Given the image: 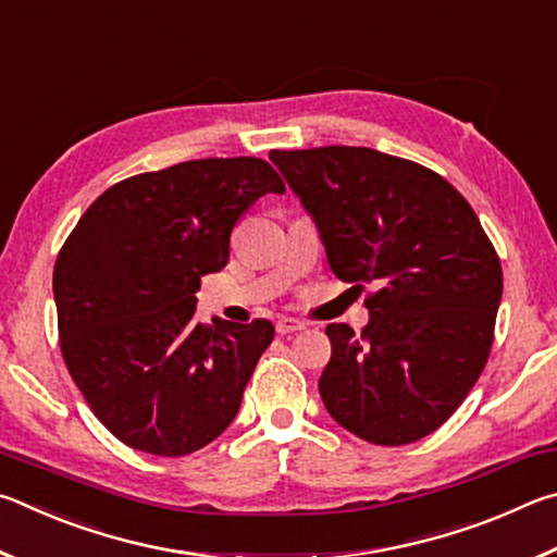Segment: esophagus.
<instances>
[{
    "mask_svg": "<svg viewBox=\"0 0 557 557\" xmlns=\"http://www.w3.org/2000/svg\"><path fill=\"white\" fill-rule=\"evenodd\" d=\"M275 329H277V334L280 336H287V334H295V332H301V329H305V324L299 322V319H292V317H282V319H277V324H275Z\"/></svg>",
    "mask_w": 557,
    "mask_h": 557,
    "instance_id": "34e87169",
    "label": "esophagus"
}]
</instances>
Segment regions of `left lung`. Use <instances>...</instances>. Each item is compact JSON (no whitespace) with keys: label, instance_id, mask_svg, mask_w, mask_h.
Listing matches in <instances>:
<instances>
[{"label":"left lung","instance_id":"left-lung-1","mask_svg":"<svg viewBox=\"0 0 557 557\" xmlns=\"http://www.w3.org/2000/svg\"><path fill=\"white\" fill-rule=\"evenodd\" d=\"M270 159L314 219L334 275L373 287L361 334L326 326L329 414L371 445L430 435L474 388L494 344L504 275L474 209L432 169L369 147Z\"/></svg>","mask_w":557,"mask_h":557}]
</instances>
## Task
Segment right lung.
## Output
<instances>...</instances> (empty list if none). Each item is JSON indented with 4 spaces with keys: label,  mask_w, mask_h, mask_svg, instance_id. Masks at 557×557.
Masks as SVG:
<instances>
[{
    "label": "right lung",
    "mask_w": 557,
    "mask_h": 557,
    "mask_svg": "<svg viewBox=\"0 0 557 557\" xmlns=\"http://www.w3.org/2000/svg\"><path fill=\"white\" fill-rule=\"evenodd\" d=\"M265 194H285L265 159H191L110 186L65 238L53 268L63 361L127 447L191 455L238 412L275 326L201 324L194 295Z\"/></svg>",
    "instance_id": "right-lung-1"
}]
</instances>
